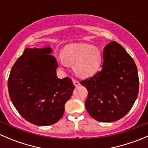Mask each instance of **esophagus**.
<instances>
[{
    "label": "esophagus",
    "mask_w": 148,
    "mask_h": 148,
    "mask_svg": "<svg viewBox=\"0 0 148 148\" xmlns=\"http://www.w3.org/2000/svg\"><path fill=\"white\" fill-rule=\"evenodd\" d=\"M72 81H73V84H74V86H79V85H80L79 82L77 81V80H76V79H73Z\"/></svg>",
    "instance_id": "esophagus-1"
}]
</instances>
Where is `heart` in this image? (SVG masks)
<instances>
[{
	"label": "heart",
	"mask_w": 148,
	"mask_h": 148,
	"mask_svg": "<svg viewBox=\"0 0 148 148\" xmlns=\"http://www.w3.org/2000/svg\"><path fill=\"white\" fill-rule=\"evenodd\" d=\"M59 62L62 65L73 66L74 73L82 78L95 75L102 63L99 49L88 44H72L63 49Z\"/></svg>",
	"instance_id": "b5f03b06"
}]
</instances>
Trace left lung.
Returning a JSON list of instances; mask_svg holds the SVG:
<instances>
[{"mask_svg":"<svg viewBox=\"0 0 148 148\" xmlns=\"http://www.w3.org/2000/svg\"><path fill=\"white\" fill-rule=\"evenodd\" d=\"M80 83L88 91L85 108L99 122H111L122 118L138 95L139 77L135 62L114 41L104 47L101 71Z\"/></svg>","mask_w":148,"mask_h":148,"instance_id":"left-lung-1","label":"left lung"}]
</instances>
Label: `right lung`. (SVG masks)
Instances as JSON below:
<instances>
[{
  "mask_svg": "<svg viewBox=\"0 0 148 148\" xmlns=\"http://www.w3.org/2000/svg\"><path fill=\"white\" fill-rule=\"evenodd\" d=\"M49 46L26 48L10 71L8 88L12 103L28 122L53 125L64 112L74 85L69 77L56 76L58 64Z\"/></svg>",
  "mask_w": 148,
  "mask_h": 148,
  "instance_id": "obj_1",
  "label": "right lung"
}]
</instances>
